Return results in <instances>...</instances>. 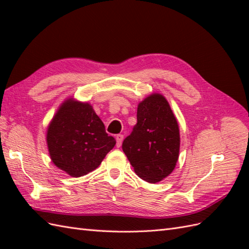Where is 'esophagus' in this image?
Segmentation results:
<instances>
[{
    "instance_id": "1",
    "label": "esophagus",
    "mask_w": 249,
    "mask_h": 249,
    "mask_svg": "<svg viewBox=\"0 0 249 249\" xmlns=\"http://www.w3.org/2000/svg\"><path fill=\"white\" fill-rule=\"evenodd\" d=\"M115 139H116V146L120 147V146H121V144H122V142H123L124 136H123V135H121V134H120V135H116Z\"/></svg>"
}]
</instances>
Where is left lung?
I'll list each match as a JSON object with an SVG mask.
<instances>
[{"instance_id": "1", "label": "left lung", "mask_w": 249, "mask_h": 249, "mask_svg": "<svg viewBox=\"0 0 249 249\" xmlns=\"http://www.w3.org/2000/svg\"><path fill=\"white\" fill-rule=\"evenodd\" d=\"M179 128L168 100L152 93L137 109V124L122 149L137 176L155 184L170 176L179 155Z\"/></svg>"}]
</instances>
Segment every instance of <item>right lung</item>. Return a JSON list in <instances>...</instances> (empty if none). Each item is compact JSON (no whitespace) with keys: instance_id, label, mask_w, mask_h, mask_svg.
Instances as JSON below:
<instances>
[{"instance_id":"1","label":"right lung","mask_w":249,"mask_h":249,"mask_svg":"<svg viewBox=\"0 0 249 249\" xmlns=\"http://www.w3.org/2000/svg\"><path fill=\"white\" fill-rule=\"evenodd\" d=\"M46 142L51 161L73 178L95 170L115 145L93 106L72 96L59 106L47 126Z\"/></svg>"}]
</instances>
